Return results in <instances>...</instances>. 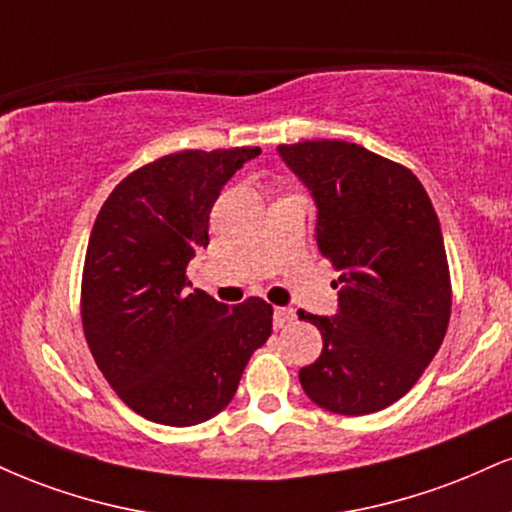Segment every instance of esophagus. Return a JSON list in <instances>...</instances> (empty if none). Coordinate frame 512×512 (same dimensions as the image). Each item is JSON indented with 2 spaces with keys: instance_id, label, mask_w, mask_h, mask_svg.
<instances>
[{
  "instance_id": "esophagus-1",
  "label": "esophagus",
  "mask_w": 512,
  "mask_h": 512,
  "mask_svg": "<svg viewBox=\"0 0 512 512\" xmlns=\"http://www.w3.org/2000/svg\"><path fill=\"white\" fill-rule=\"evenodd\" d=\"M296 320V313L291 308H274V327L276 330H284L291 322Z\"/></svg>"
}]
</instances>
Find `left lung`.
I'll list each match as a JSON object with an SVG mask.
<instances>
[{"mask_svg": "<svg viewBox=\"0 0 512 512\" xmlns=\"http://www.w3.org/2000/svg\"><path fill=\"white\" fill-rule=\"evenodd\" d=\"M310 190L315 240L342 272L337 315H310L322 354L298 378L317 407L373 414L404 397L438 354L450 322L443 233L409 168L339 139L281 144Z\"/></svg>", "mask_w": 512, "mask_h": 512, "instance_id": "8db88e82", "label": "left lung"}]
</instances>
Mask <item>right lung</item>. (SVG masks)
I'll use <instances>...</instances> for the list:
<instances>
[{"label":"right lung","mask_w":512,"mask_h":512,"mask_svg":"<svg viewBox=\"0 0 512 512\" xmlns=\"http://www.w3.org/2000/svg\"><path fill=\"white\" fill-rule=\"evenodd\" d=\"M257 146L180 151L129 173L98 211L81 279L88 349L117 397L144 419L195 426L236 395L272 334L262 298L223 305L190 293L187 264L209 245L223 185Z\"/></svg>","instance_id":"add662e5"}]
</instances>
